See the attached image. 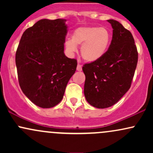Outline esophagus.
<instances>
[{"label":"esophagus","mask_w":153,"mask_h":153,"mask_svg":"<svg viewBox=\"0 0 153 153\" xmlns=\"http://www.w3.org/2000/svg\"><path fill=\"white\" fill-rule=\"evenodd\" d=\"M77 71H82V65H81L78 64V66H77Z\"/></svg>","instance_id":"obj_1"}]
</instances>
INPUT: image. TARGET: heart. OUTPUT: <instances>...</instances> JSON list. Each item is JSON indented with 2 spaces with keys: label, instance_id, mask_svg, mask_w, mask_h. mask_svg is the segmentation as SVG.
<instances>
[{
  "label": "heart",
  "instance_id": "1",
  "mask_svg": "<svg viewBox=\"0 0 153 153\" xmlns=\"http://www.w3.org/2000/svg\"><path fill=\"white\" fill-rule=\"evenodd\" d=\"M111 42V34L106 27L82 26L72 33L71 39L65 42V48L69 53L76 52L81 45L80 54L84 60L94 62L102 58Z\"/></svg>",
  "mask_w": 153,
  "mask_h": 153
}]
</instances>
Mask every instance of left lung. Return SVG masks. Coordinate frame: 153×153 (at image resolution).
<instances>
[{
    "mask_svg": "<svg viewBox=\"0 0 153 153\" xmlns=\"http://www.w3.org/2000/svg\"><path fill=\"white\" fill-rule=\"evenodd\" d=\"M113 36L102 58L82 67L85 75L84 95L91 106L105 108L117 103L131 86L138 53L131 32L117 21L109 19Z\"/></svg>",
    "mask_w": 153,
    "mask_h": 153,
    "instance_id": "obj_1",
    "label": "left lung"
}]
</instances>
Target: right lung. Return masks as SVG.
I'll return each mask as SVG.
<instances>
[{
  "instance_id": "obj_1",
  "label": "right lung",
  "mask_w": 153,
  "mask_h": 153,
  "mask_svg": "<svg viewBox=\"0 0 153 153\" xmlns=\"http://www.w3.org/2000/svg\"><path fill=\"white\" fill-rule=\"evenodd\" d=\"M65 19H41L23 34L16 52L19 82L25 96L41 108L62 101L77 60L66 57Z\"/></svg>"
}]
</instances>
